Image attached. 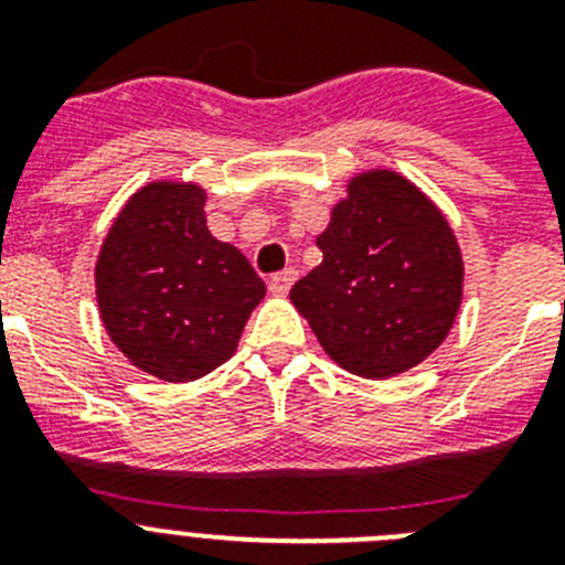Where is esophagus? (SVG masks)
<instances>
[{"instance_id":"34e87169","label":"esophagus","mask_w":565,"mask_h":565,"mask_svg":"<svg viewBox=\"0 0 565 565\" xmlns=\"http://www.w3.org/2000/svg\"><path fill=\"white\" fill-rule=\"evenodd\" d=\"M294 279H297V271H294V268H286V271L274 274L271 282H268V288H271V294H277V297H286V294L291 291Z\"/></svg>"}]
</instances>
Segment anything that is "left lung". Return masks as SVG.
<instances>
[{
    "instance_id": "left-lung-1",
    "label": "left lung",
    "mask_w": 565,
    "mask_h": 565,
    "mask_svg": "<svg viewBox=\"0 0 565 565\" xmlns=\"http://www.w3.org/2000/svg\"><path fill=\"white\" fill-rule=\"evenodd\" d=\"M317 246L322 263L291 288V302L353 376L411 371L456 326L463 297L456 232L402 172L353 174Z\"/></svg>"
}]
</instances>
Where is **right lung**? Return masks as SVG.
I'll list each match as a JSON object with an SVG mask.
<instances>
[{"label":"right lung","instance_id":"right-lung-1","mask_svg":"<svg viewBox=\"0 0 565 565\" xmlns=\"http://www.w3.org/2000/svg\"><path fill=\"white\" fill-rule=\"evenodd\" d=\"M266 282L206 226V189L152 181L115 214L96 259L113 344L161 382H194L234 356Z\"/></svg>","mask_w":565,"mask_h":565}]
</instances>
